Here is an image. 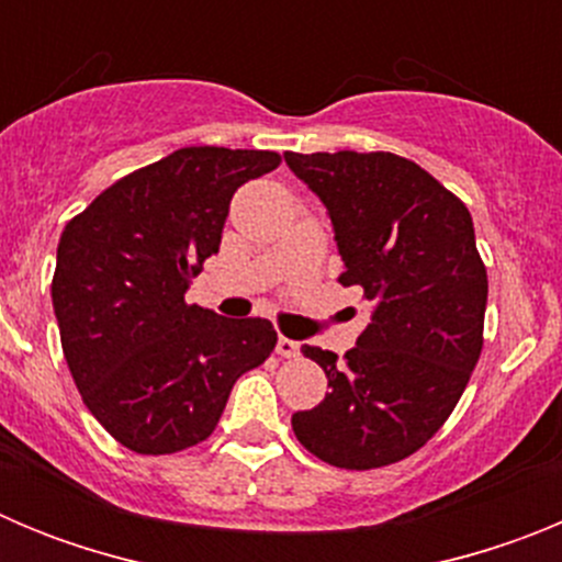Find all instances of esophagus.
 Returning a JSON list of instances; mask_svg holds the SVG:
<instances>
[{
	"label": "esophagus",
	"mask_w": 562,
	"mask_h": 562,
	"mask_svg": "<svg viewBox=\"0 0 562 562\" xmlns=\"http://www.w3.org/2000/svg\"><path fill=\"white\" fill-rule=\"evenodd\" d=\"M276 351L281 357H286V360H290V357H297V351H301V342H295V340H290V337H278V346H276Z\"/></svg>",
	"instance_id": "1"
}]
</instances>
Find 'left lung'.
<instances>
[{
    "label": "left lung",
    "instance_id": "obj_1",
    "mask_svg": "<svg viewBox=\"0 0 562 562\" xmlns=\"http://www.w3.org/2000/svg\"><path fill=\"white\" fill-rule=\"evenodd\" d=\"M321 196L346 272L374 304L357 346H301L331 391L292 414L297 441L340 470L408 459L453 414L484 349L486 267L473 216L453 191L391 151H286Z\"/></svg>",
    "mask_w": 562,
    "mask_h": 562
}]
</instances>
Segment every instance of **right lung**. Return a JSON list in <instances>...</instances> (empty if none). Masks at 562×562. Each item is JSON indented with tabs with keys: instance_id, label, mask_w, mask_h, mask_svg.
<instances>
[{
	"instance_id": "1",
	"label": "right lung",
	"mask_w": 562,
	"mask_h": 562,
	"mask_svg": "<svg viewBox=\"0 0 562 562\" xmlns=\"http://www.w3.org/2000/svg\"><path fill=\"white\" fill-rule=\"evenodd\" d=\"M278 166L276 151L177 148L64 227L53 272L64 360L123 448L168 456L205 441L238 376L276 349L270 321H227L188 304L186 290L220 252L236 188Z\"/></svg>"
}]
</instances>
